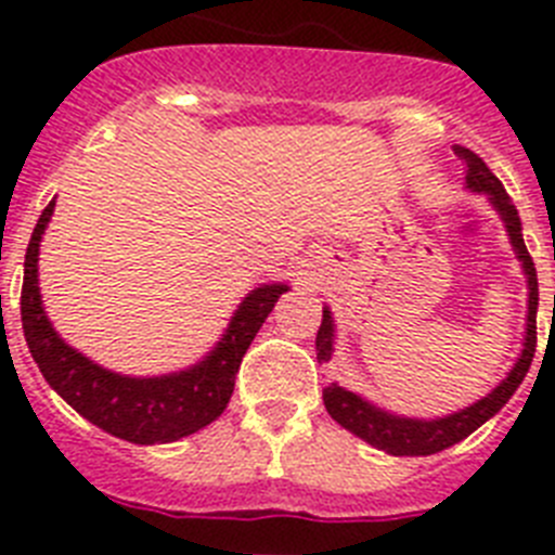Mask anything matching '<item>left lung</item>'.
<instances>
[{
    "label": "left lung",
    "instance_id": "1",
    "mask_svg": "<svg viewBox=\"0 0 555 555\" xmlns=\"http://www.w3.org/2000/svg\"><path fill=\"white\" fill-rule=\"evenodd\" d=\"M453 152L459 155V160L467 166V183L475 191H487V197L492 199L494 208L500 210V217L506 222L508 235H512V244L517 249V258L522 261V269L528 274V336L526 347H522V356L514 364V370L508 372V377L492 395H487L483 400H478L469 409L459 411V414L442 416V420H405V416L386 414V411L375 409V405L364 403L361 397L352 395V391L341 389L338 384H331L322 391V400H325L327 414L336 420L341 428L352 430L356 436H361L364 442H370L372 448H380L391 455H430L439 453V450L450 448V444L467 439L475 428L487 423L489 416L498 414L503 405L508 403V397L517 391V386L522 384V377L528 375L533 361V352H537V306H539V283H537V267H533V258L528 253L526 242H522V228H519L517 208H514L512 197L506 194L503 183L494 178L489 166L475 155L467 146H453ZM333 352V320L331 311H322V325L317 331V358L320 361H331Z\"/></svg>",
    "mask_w": 555,
    "mask_h": 555
}]
</instances>
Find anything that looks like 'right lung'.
I'll return each mask as SVG.
<instances>
[{"label": "right lung", "instance_id": "right-lung-1", "mask_svg": "<svg viewBox=\"0 0 555 555\" xmlns=\"http://www.w3.org/2000/svg\"><path fill=\"white\" fill-rule=\"evenodd\" d=\"M55 199L43 208L24 255L22 283V327L27 347L36 358L47 384L66 400L88 423L132 444L178 442L183 436L205 428L228 409L235 386V372L242 366L255 333L272 313L274 302L286 286H261L238 306L228 333L203 364L178 375L125 377L88 361L72 350L49 325L38 292V244L52 217Z\"/></svg>", "mask_w": 555, "mask_h": 555}]
</instances>
